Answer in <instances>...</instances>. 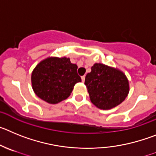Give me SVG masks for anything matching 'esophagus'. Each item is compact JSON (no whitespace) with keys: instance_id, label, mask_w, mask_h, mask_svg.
<instances>
[{"instance_id":"34e87169","label":"esophagus","mask_w":156,"mask_h":156,"mask_svg":"<svg viewBox=\"0 0 156 156\" xmlns=\"http://www.w3.org/2000/svg\"><path fill=\"white\" fill-rule=\"evenodd\" d=\"M85 75H84V76H81V81H83V82H84V81H85Z\"/></svg>"}]
</instances>
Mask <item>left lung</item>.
<instances>
[{
	"label": "left lung",
	"mask_w": 156,
	"mask_h": 156,
	"mask_svg": "<svg viewBox=\"0 0 156 156\" xmlns=\"http://www.w3.org/2000/svg\"><path fill=\"white\" fill-rule=\"evenodd\" d=\"M85 85L92 103L102 109L118 106L129 92L128 81L125 75L102 64L92 66L91 72L85 76Z\"/></svg>",
	"instance_id": "1"
}]
</instances>
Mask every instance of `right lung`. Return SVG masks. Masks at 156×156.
I'll return each instance as SVG.
<instances>
[{"label":"right lung","instance_id":"1","mask_svg":"<svg viewBox=\"0 0 156 156\" xmlns=\"http://www.w3.org/2000/svg\"><path fill=\"white\" fill-rule=\"evenodd\" d=\"M77 69L78 66L66 57H50L41 61L32 74L35 93L51 104L66 99L75 84L81 81Z\"/></svg>","mask_w":156,"mask_h":156}]
</instances>
